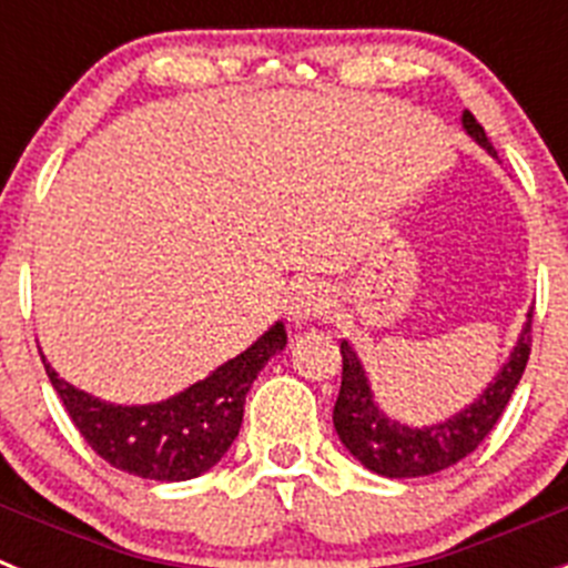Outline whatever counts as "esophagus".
<instances>
[{
  "label": "esophagus",
  "mask_w": 568,
  "mask_h": 568,
  "mask_svg": "<svg viewBox=\"0 0 568 568\" xmlns=\"http://www.w3.org/2000/svg\"><path fill=\"white\" fill-rule=\"evenodd\" d=\"M327 313L329 295L321 284L307 281V284H301V287L295 290L293 301H290V321H295V324H307V321H315Z\"/></svg>",
  "instance_id": "esophagus-1"
}]
</instances>
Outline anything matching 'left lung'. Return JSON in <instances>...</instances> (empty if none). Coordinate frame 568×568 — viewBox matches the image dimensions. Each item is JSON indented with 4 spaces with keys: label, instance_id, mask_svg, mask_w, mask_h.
I'll list each match as a JSON object with an SVG mask.
<instances>
[{
    "label": "left lung",
    "instance_id": "left-lung-1",
    "mask_svg": "<svg viewBox=\"0 0 568 568\" xmlns=\"http://www.w3.org/2000/svg\"><path fill=\"white\" fill-rule=\"evenodd\" d=\"M466 133L495 155V148L486 139L478 119L464 110ZM531 353V313L520 333L515 353L500 366L498 378L486 386L475 404L460 409L444 424L433 426H406L398 420L386 418L373 400V389L366 381L364 366L353 346L341 341V389L333 409V424L341 444L366 466L378 471L384 478H420V475H435L446 466L458 464L466 455L475 453L480 440L491 433V426L498 424L509 404L515 386L526 369V361Z\"/></svg>",
    "mask_w": 568,
    "mask_h": 568
}]
</instances>
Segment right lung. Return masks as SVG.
I'll return each mask as SVG.
<instances>
[{"label":"right lung","instance_id":"1","mask_svg":"<svg viewBox=\"0 0 568 568\" xmlns=\"http://www.w3.org/2000/svg\"><path fill=\"white\" fill-rule=\"evenodd\" d=\"M287 344L284 324H275L244 353L184 393L159 404L119 406L82 393L44 373L62 398L70 420L99 458L115 469L150 480H190L224 458L244 418V398L261 366Z\"/></svg>","mask_w":568,"mask_h":568}]
</instances>
